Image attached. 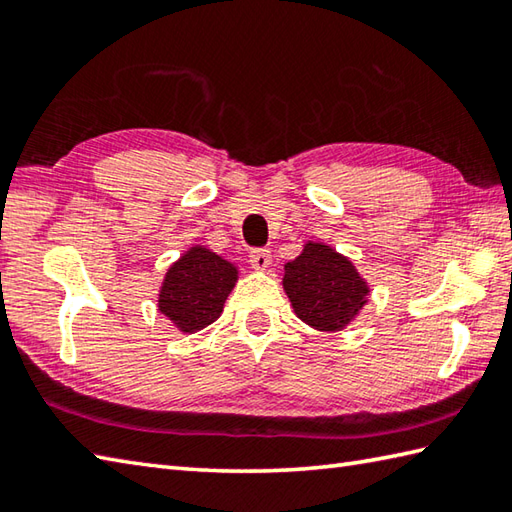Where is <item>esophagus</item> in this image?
<instances>
[{"label": "esophagus", "mask_w": 512, "mask_h": 512, "mask_svg": "<svg viewBox=\"0 0 512 512\" xmlns=\"http://www.w3.org/2000/svg\"><path fill=\"white\" fill-rule=\"evenodd\" d=\"M273 262V255H270V250L266 248H253L250 250V266L257 268V270H266Z\"/></svg>", "instance_id": "esophagus-1"}]
</instances>
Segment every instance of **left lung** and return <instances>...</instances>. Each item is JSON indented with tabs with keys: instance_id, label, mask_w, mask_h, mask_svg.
<instances>
[{
	"instance_id": "obj_1",
	"label": "left lung",
	"mask_w": 512,
	"mask_h": 512,
	"mask_svg": "<svg viewBox=\"0 0 512 512\" xmlns=\"http://www.w3.org/2000/svg\"><path fill=\"white\" fill-rule=\"evenodd\" d=\"M286 295L297 317L317 330H341L363 308L365 281L345 257L323 244H306L286 264Z\"/></svg>"
}]
</instances>
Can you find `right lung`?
I'll return each mask as SVG.
<instances>
[{"label":"right lung","instance_id":"1","mask_svg":"<svg viewBox=\"0 0 512 512\" xmlns=\"http://www.w3.org/2000/svg\"><path fill=\"white\" fill-rule=\"evenodd\" d=\"M235 281L237 270L233 264L224 262L209 248L195 246L169 268L158 308L182 332L202 330L220 317Z\"/></svg>","mask_w":512,"mask_h":512}]
</instances>
